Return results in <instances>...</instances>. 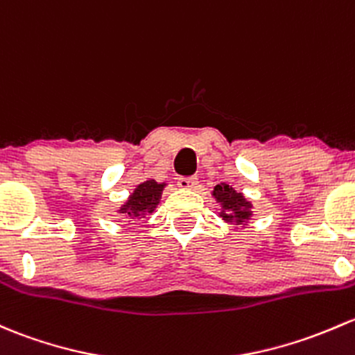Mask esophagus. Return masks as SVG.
<instances>
[{"label": "esophagus", "mask_w": 355, "mask_h": 355, "mask_svg": "<svg viewBox=\"0 0 355 355\" xmlns=\"http://www.w3.org/2000/svg\"><path fill=\"white\" fill-rule=\"evenodd\" d=\"M177 185L182 190H196L197 185H199V180L197 177H189V178H178Z\"/></svg>", "instance_id": "esophagus-1"}]
</instances>
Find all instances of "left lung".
<instances>
[{
  "label": "left lung",
  "instance_id": "8db88e82",
  "mask_svg": "<svg viewBox=\"0 0 355 355\" xmlns=\"http://www.w3.org/2000/svg\"><path fill=\"white\" fill-rule=\"evenodd\" d=\"M212 197L219 204V214L226 225L233 227H246L253 218V204L243 192H238L231 185L218 184L212 189Z\"/></svg>",
  "mask_w": 355,
  "mask_h": 355
}]
</instances>
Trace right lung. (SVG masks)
<instances>
[{
	"instance_id": "right-lung-1",
	"label": "right lung",
	"mask_w": 355,
	"mask_h": 355,
	"mask_svg": "<svg viewBox=\"0 0 355 355\" xmlns=\"http://www.w3.org/2000/svg\"><path fill=\"white\" fill-rule=\"evenodd\" d=\"M165 187L166 182H156L155 178H146L129 193V197L124 200V204H121L117 212L129 221L144 219L159 206Z\"/></svg>"
}]
</instances>
